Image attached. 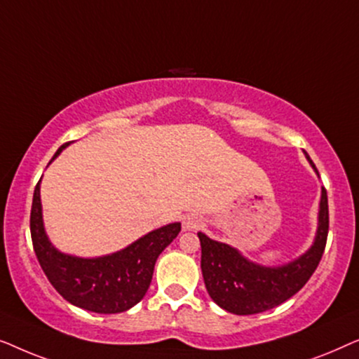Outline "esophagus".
<instances>
[{
	"mask_svg": "<svg viewBox=\"0 0 359 359\" xmlns=\"http://www.w3.org/2000/svg\"><path fill=\"white\" fill-rule=\"evenodd\" d=\"M204 225L203 219L198 217V215H188L183 220V230H198Z\"/></svg>",
	"mask_w": 359,
	"mask_h": 359,
	"instance_id": "obj_1",
	"label": "esophagus"
}]
</instances>
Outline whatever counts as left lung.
<instances>
[{
	"instance_id": "obj_1",
	"label": "left lung",
	"mask_w": 359,
	"mask_h": 359,
	"mask_svg": "<svg viewBox=\"0 0 359 359\" xmlns=\"http://www.w3.org/2000/svg\"><path fill=\"white\" fill-rule=\"evenodd\" d=\"M306 158L318 176L312 160ZM328 235V199L322 188L317 232L311 248L292 262L264 266L243 257L237 248L198 232L201 240V269L212 301L235 316H253L279 306L301 291L318 266Z\"/></svg>"
}]
</instances>
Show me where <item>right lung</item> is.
<instances>
[{"label":"right lung","mask_w":359,"mask_h":359,"mask_svg":"<svg viewBox=\"0 0 359 359\" xmlns=\"http://www.w3.org/2000/svg\"><path fill=\"white\" fill-rule=\"evenodd\" d=\"M68 145L55 151L50 163ZM41 181L34 189L31 237L34 252L52 286L73 306L96 313L126 312L139 304L151 283L156 258L178 237L181 224L151 230L111 255L83 258L63 253L53 247L43 227Z\"/></svg>","instance_id":"1"}]
</instances>
